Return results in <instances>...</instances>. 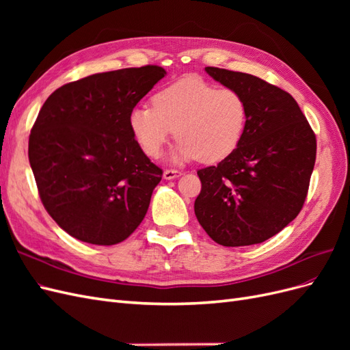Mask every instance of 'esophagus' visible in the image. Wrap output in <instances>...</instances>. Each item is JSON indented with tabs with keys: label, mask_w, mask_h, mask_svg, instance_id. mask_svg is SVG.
I'll return each instance as SVG.
<instances>
[{
	"label": "esophagus",
	"mask_w": 350,
	"mask_h": 350,
	"mask_svg": "<svg viewBox=\"0 0 350 350\" xmlns=\"http://www.w3.org/2000/svg\"><path fill=\"white\" fill-rule=\"evenodd\" d=\"M178 176H181V172L175 171V169H166V171L163 172V178L167 179V181H171V179H175Z\"/></svg>",
	"instance_id": "34e87169"
}]
</instances>
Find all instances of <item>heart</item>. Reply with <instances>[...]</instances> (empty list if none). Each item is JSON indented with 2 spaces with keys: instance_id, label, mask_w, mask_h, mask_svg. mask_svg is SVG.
Listing matches in <instances>:
<instances>
[{
  "instance_id": "obj_1",
  "label": "heart",
  "mask_w": 350,
  "mask_h": 350,
  "mask_svg": "<svg viewBox=\"0 0 350 350\" xmlns=\"http://www.w3.org/2000/svg\"><path fill=\"white\" fill-rule=\"evenodd\" d=\"M247 121L248 107L239 92L216 89L198 77H183L157 90L152 107H135L129 116L131 134L149 157L161 154L176 134L181 140L172 161L198 159L204 163L220 162L234 153Z\"/></svg>"
}]
</instances>
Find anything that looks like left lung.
I'll return each instance as SVG.
<instances>
[{"label":"left lung","instance_id":"8db88e82","mask_svg":"<svg viewBox=\"0 0 350 350\" xmlns=\"http://www.w3.org/2000/svg\"><path fill=\"white\" fill-rule=\"evenodd\" d=\"M248 107L238 149L217 166L197 171V220L224 247L264 242L299 215L315 163V134L288 92L256 76L206 67Z\"/></svg>","mask_w":350,"mask_h":350}]
</instances>
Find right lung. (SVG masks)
I'll use <instances>...</instances> for the list:
<instances>
[{
	"label": "right lung",
	"instance_id": "right-lung-1",
	"mask_svg": "<svg viewBox=\"0 0 350 350\" xmlns=\"http://www.w3.org/2000/svg\"><path fill=\"white\" fill-rule=\"evenodd\" d=\"M166 71L157 66L99 72L57 89L29 137L42 203L68 235L113 245L142 224L162 169L131 134L129 116Z\"/></svg>",
	"mask_w": 350,
	"mask_h": 350
}]
</instances>
